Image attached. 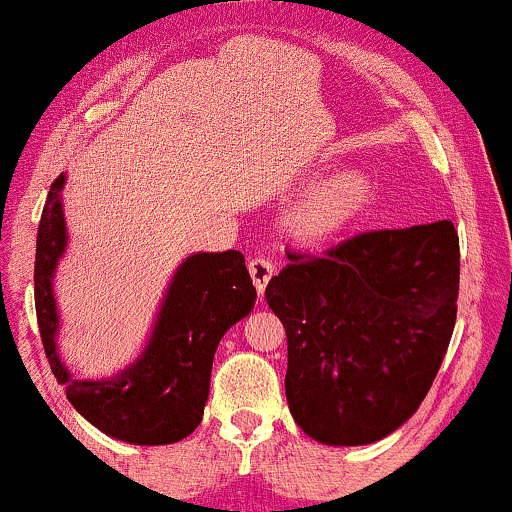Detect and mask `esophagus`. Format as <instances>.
<instances>
[{
  "label": "esophagus",
  "mask_w": 512,
  "mask_h": 512,
  "mask_svg": "<svg viewBox=\"0 0 512 512\" xmlns=\"http://www.w3.org/2000/svg\"><path fill=\"white\" fill-rule=\"evenodd\" d=\"M248 272L252 276V283H255L257 293H264V288H267L269 279L274 276V264L272 260H267V257H255V260L248 262Z\"/></svg>",
  "instance_id": "34e87169"
}]
</instances>
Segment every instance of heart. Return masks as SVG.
<instances>
[{"instance_id": "1", "label": "heart", "mask_w": 512, "mask_h": 512, "mask_svg": "<svg viewBox=\"0 0 512 512\" xmlns=\"http://www.w3.org/2000/svg\"><path fill=\"white\" fill-rule=\"evenodd\" d=\"M372 200L367 178L360 171H343L319 183L291 212V229L300 238L322 243L357 224Z\"/></svg>"}]
</instances>
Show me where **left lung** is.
I'll return each instance as SVG.
<instances>
[{
  "mask_svg": "<svg viewBox=\"0 0 512 512\" xmlns=\"http://www.w3.org/2000/svg\"><path fill=\"white\" fill-rule=\"evenodd\" d=\"M286 255L264 295L286 329L293 420L326 446L384 439L420 408L451 343L455 226L365 231L322 257Z\"/></svg>",
  "mask_w": 512,
  "mask_h": 512,
  "instance_id": "obj_1",
  "label": "left lung"
}]
</instances>
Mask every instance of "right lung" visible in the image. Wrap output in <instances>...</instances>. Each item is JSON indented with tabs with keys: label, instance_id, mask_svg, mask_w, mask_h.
<instances>
[{
	"label": "right lung",
	"instance_id": "obj_1",
	"mask_svg": "<svg viewBox=\"0 0 512 512\" xmlns=\"http://www.w3.org/2000/svg\"><path fill=\"white\" fill-rule=\"evenodd\" d=\"M61 174L49 188L35 248V312L49 367L66 398L104 434L138 446L176 443L195 432L209 396L221 336L255 305L243 252H197L178 267L145 353L112 379H73L57 353L52 279L66 250Z\"/></svg>",
	"mask_w": 512,
	"mask_h": 512
}]
</instances>
